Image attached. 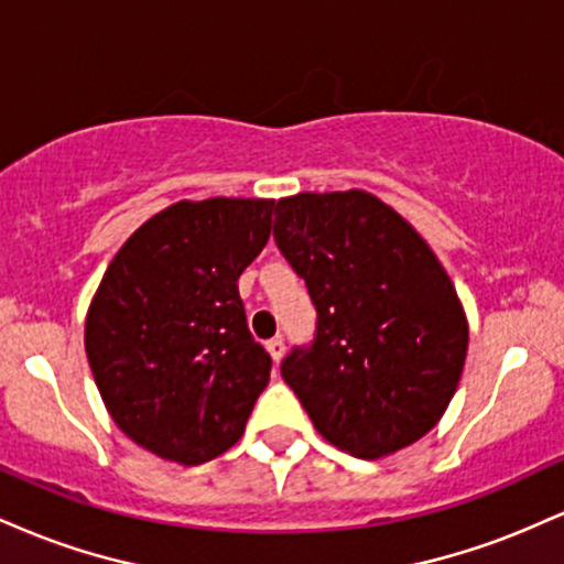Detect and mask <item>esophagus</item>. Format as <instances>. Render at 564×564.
Here are the masks:
<instances>
[{"label":"esophagus","instance_id":"obj_1","mask_svg":"<svg viewBox=\"0 0 564 564\" xmlns=\"http://www.w3.org/2000/svg\"><path fill=\"white\" fill-rule=\"evenodd\" d=\"M268 352H270V358L278 364V360L283 358V352H286V341H283L281 336H273V339L268 341Z\"/></svg>","mask_w":564,"mask_h":564}]
</instances>
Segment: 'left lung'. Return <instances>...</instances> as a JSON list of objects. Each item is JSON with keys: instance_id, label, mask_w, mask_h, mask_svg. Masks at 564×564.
<instances>
[{"instance_id": "1", "label": "left lung", "mask_w": 564, "mask_h": 564, "mask_svg": "<svg viewBox=\"0 0 564 564\" xmlns=\"http://www.w3.org/2000/svg\"><path fill=\"white\" fill-rule=\"evenodd\" d=\"M273 238L315 304V336L281 377L336 448L379 458L448 408L469 328L448 273L392 206L366 191L275 204Z\"/></svg>"}]
</instances>
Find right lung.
<instances>
[{"label":"right lung","mask_w":564,"mask_h":564,"mask_svg":"<svg viewBox=\"0 0 564 564\" xmlns=\"http://www.w3.org/2000/svg\"><path fill=\"white\" fill-rule=\"evenodd\" d=\"M273 200H180L129 236L87 313L84 347L119 430L166 462L238 443L273 360L238 278L270 238Z\"/></svg>","instance_id":"1"}]
</instances>
